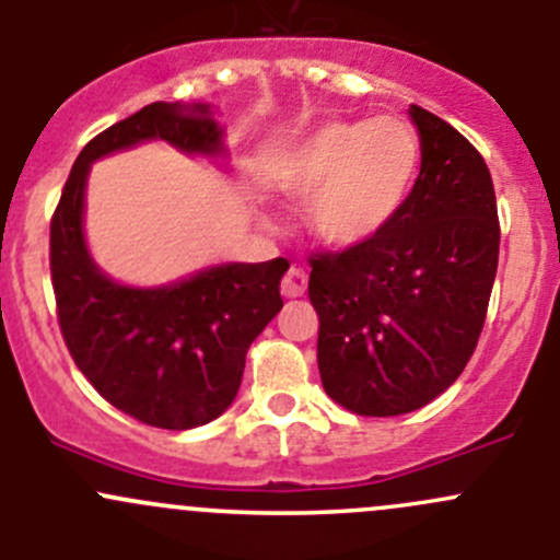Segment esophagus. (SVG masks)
<instances>
[{"label":"esophagus","mask_w":560,"mask_h":560,"mask_svg":"<svg viewBox=\"0 0 560 560\" xmlns=\"http://www.w3.org/2000/svg\"><path fill=\"white\" fill-rule=\"evenodd\" d=\"M306 284H308L306 270L290 268L284 273V279H281V295H284V298H301L303 292H306Z\"/></svg>","instance_id":"obj_1"}]
</instances>
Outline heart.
Here are the masks:
<instances>
[{
  "label": "heart",
  "instance_id": "heart-1",
  "mask_svg": "<svg viewBox=\"0 0 560 560\" xmlns=\"http://www.w3.org/2000/svg\"><path fill=\"white\" fill-rule=\"evenodd\" d=\"M420 171V138L400 118L327 121L281 162L279 189L308 200V228L330 246H354L393 222Z\"/></svg>",
  "mask_w": 560,
  "mask_h": 560
}]
</instances>
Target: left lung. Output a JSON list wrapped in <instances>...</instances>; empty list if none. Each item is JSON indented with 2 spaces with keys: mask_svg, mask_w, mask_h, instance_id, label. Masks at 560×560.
I'll list each match as a JSON object with an SVG mask.
<instances>
[{
  "mask_svg": "<svg viewBox=\"0 0 560 560\" xmlns=\"http://www.w3.org/2000/svg\"><path fill=\"white\" fill-rule=\"evenodd\" d=\"M420 175L374 238L308 257L325 393L363 417L415 411L477 349L499 268V211L482 154L425 107Z\"/></svg>",
  "mask_w": 560,
  "mask_h": 560,
  "instance_id": "left-lung-1",
  "label": "left lung"
}]
</instances>
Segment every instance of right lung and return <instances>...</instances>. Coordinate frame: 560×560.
<instances>
[{"mask_svg": "<svg viewBox=\"0 0 560 560\" xmlns=\"http://www.w3.org/2000/svg\"><path fill=\"white\" fill-rule=\"evenodd\" d=\"M162 138L217 154L222 129L206 105L151 103L89 140L50 217V281L61 336L81 374L124 415L189 431L217 420L241 387L246 352L281 312L290 262H230L160 290H132L100 273L83 241L89 165L110 151Z\"/></svg>", "mask_w": 560, "mask_h": 560, "instance_id": "1", "label": "right lung"}]
</instances>
